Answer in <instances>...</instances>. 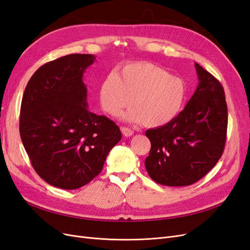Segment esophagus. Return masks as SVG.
Masks as SVG:
<instances>
[{
  "label": "esophagus",
  "instance_id": "34e87169",
  "mask_svg": "<svg viewBox=\"0 0 250 250\" xmlns=\"http://www.w3.org/2000/svg\"><path fill=\"white\" fill-rule=\"evenodd\" d=\"M121 131H122L124 137H127V138L131 137V135L133 134V131L127 127H121Z\"/></svg>",
  "mask_w": 250,
  "mask_h": 250
}]
</instances>
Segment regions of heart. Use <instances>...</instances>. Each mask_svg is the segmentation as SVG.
Masks as SVG:
<instances>
[{
	"label": "heart",
	"instance_id": "heart-1",
	"mask_svg": "<svg viewBox=\"0 0 250 250\" xmlns=\"http://www.w3.org/2000/svg\"><path fill=\"white\" fill-rule=\"evenodd\" d=\"M186 82L161 66L140 62L126 64L119 75L109 73L99 88V100L108 115L116 117L132 104L124 119L154 128L168 124L184 108Z\"/></svg>",
	"mask_w": 250,
	"mask_h": 250
}]
</instances>
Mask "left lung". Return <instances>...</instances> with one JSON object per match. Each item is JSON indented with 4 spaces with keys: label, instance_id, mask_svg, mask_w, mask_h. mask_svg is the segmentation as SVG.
Here are the masks:
<instances>
[{
    "label": "left lung",
    "instance_id": "left-lung-1",
    "mask_svg": "<svg viewBox=\"0 0 250 250\" xmlns=\"http://www.w3.org/2000/svg\"><path fill=\"white\" fill-rule=\"evenodd\" d=\"M198 86L185 109L171 122L146 131L151 149L145 167L157 184L190 186L208 174L223 153L228 130L224 89L195 63Z\"/></svg>",
    "mask_w": 250,
    "mask_h": 250
}]
</instances>
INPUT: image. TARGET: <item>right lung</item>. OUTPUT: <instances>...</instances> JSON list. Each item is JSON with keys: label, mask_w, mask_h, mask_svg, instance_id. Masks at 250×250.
Returning a JSON list of instances; mask_svg holds the SVG:
<instances>
[{"label": "right lung", "mask_w": 250, "mask_h": 250, "mask_svg": "<svg viewBox=\"0 0 250 250\" xmlns=\"http://www.w3.org/2000/svg\"><path fill=\"white\" fill-rule=\"evenodd\" d=\"M92 54L47 62L30 78L21 105L20 134L36 173L51 186L75 190L101 172L122 138L113 121L87 108L83 73Z\"/></svg>", "instance_id": "add662e5"}]
</instances>
